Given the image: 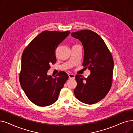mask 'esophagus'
<instances>
[{"mask_svg": "<svg viewBox=\"0 0 133 133\" xmlns=\"http://www.w3.org/2000/svg\"><path fill=\"white\" fill-rule=\"evenodd\" d=\"M69 79H74L75 78V75L73 74H68Z\"/></svg>", "mask_w": 133, "mask_h": 133, "instance_id": "esophagus-1", "label": "esophagus"}]
</instances>
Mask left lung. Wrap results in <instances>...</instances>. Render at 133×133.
<instances>
[{
    "label": "left lung",
    "mask_w": 133,
    "mask_h": 133,
    "mask_svg": "<svg viewBox=\"0 0 133 133\" xmlns=\"http://www.w3.org/2000/svg\"><path fill=\"white\" fill-rule=\"evenodd\" d=\"M72 36L82 42L84 49L83 66L91 74L85 78L77 74L74 94L84 103L92 104L104 98L112 85L114 60L104 40L94 31L83 30L72 32Z\"/></svg>",
    "instance_id": "8db88e82"
}]
</instances>
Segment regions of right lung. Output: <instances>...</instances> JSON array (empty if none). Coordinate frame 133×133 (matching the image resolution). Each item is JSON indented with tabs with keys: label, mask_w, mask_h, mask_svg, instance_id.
Returning <instances> with one entry per match:
<instances>
[{
	"label": "right lung",
	"mask_w": 133,
	"mask_h": 133,
	"mask_svg": "<svg viewBox=\"0 0 133 133\" xmlns=\"http://www.w3.org/2000/svg\"><path fill=\"white\" fill-rule=\"evenodd\" d=\"M70 31L45 30L35 37L23 52L19 82L32 103L47 107L58 99L59 95L68 78L60 71L53 78L47 76L50 65L56 61L55 50Z\"/></svg>",
	"instance_id": "obj_1"
}]
</instances>
